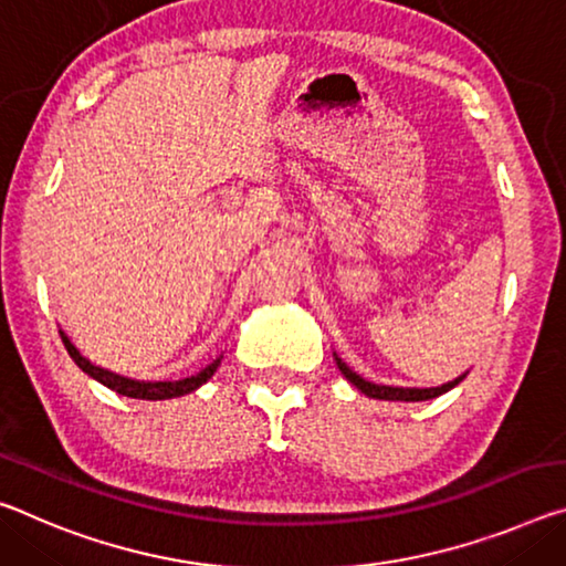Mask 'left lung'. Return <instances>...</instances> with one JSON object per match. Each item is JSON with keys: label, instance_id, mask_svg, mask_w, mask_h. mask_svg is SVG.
Here are the masks:
<instances>
[{"label": "left lung", "instance_id": "1", "mask_svg": "<svg viewBox=\"0 0 566 566\" xmlns=\"http://www.w3.org/2000/svg\"><path fill=\"white\" fill-rule=\"evenodd\" d=\"M335 363L339 367V373H343L345 378L353 382L357 390L365 392L367 398H378V400H402V402L430 400V398H438V396H443V392H448L451 388H455V385H459L465 378V375H469V373H463V375H459V378L451 380V382L438 385V388H398V385H378V382H370V380L360 378V375H357L353 367H349L347 363H343V357H339L337 353H335Z\"/></svg>", "mask_w": 566, "mask_h": 566}]
</instances>
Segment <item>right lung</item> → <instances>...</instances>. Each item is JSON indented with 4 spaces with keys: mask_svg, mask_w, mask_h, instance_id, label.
I'll return each instance as SVG.
<instances>
[{
    "mask_svg": "<svg viewBox=\"0 0 566 566\" xmlns=\"http://www.w3.org/2000/svg\"><path fill=\"white\" fill-rule=\"evenodd\" d=\"M60 337L80 370L90 375L93 380L103 382L105 388L115 390L118 396L138 398V400H170V398H181V396H188V392L199 390L206 380L213 378V373L219 370L221 357H223V355H219L217 360H213L211 365H206L203 370H199L196 375H188V378H181V380H136V378H125V375L105 370V367L90 363L87 357L73 345V339H70L62 329H60Z\"/></svg>",
    "mask_w": 566,
    "mask_h": 566,
    "instance_id": "obj_1",
    "label": "right lung"
}]
</instances>
